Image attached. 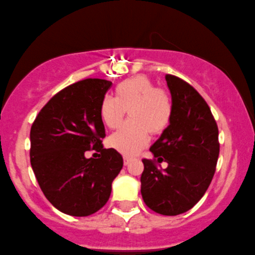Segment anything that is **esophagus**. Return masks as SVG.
<instances>
[{
	"label": "esophagus",
	"instance_id": "esophagus-1",
	"mask_svg": "<svg viewBox=\"0 0 255 255\" xmlns=\"http://www.w3.org/2000/svg\"><path fill=\"white\" fill-rule=\"evenodd\" d=\"M130 161H132V158L130 157H127V156H125V157H123V163H125V166H128V164L130 163Z\"/></svg>",
	"mask_w": 255,
	"mask_h": 255
}]
</instances>
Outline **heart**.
I'll return each instance as SVG.
<instances>
[{
	"instance_id": "b5f03b06",
	"label": "heart",
	"mask_w": 255,
	"mask_h": 255,
	"mask_svg": "<svg viewBox=\"0 0 255 255\" xmlns=\"http://www.w3.org/2000/svg\"><path fill=\"white\" fill-rule=\"evenodd\" d=\"M128 110L129 121L109 138L110 146L126 156L138 153L149 141V133H163L173 116V103L166 91L156 88L149 77L138 75L122 81L115 98L100 103V116L109 128H117Z\"/></svg>"
}]
</instances>
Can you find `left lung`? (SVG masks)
Wrapping results in <instances>:
<instances>
[{"label":"left lung","instance_id":"obj_1","mask_svg":"<svg viewBox=\"0 0 255 255\" xmlns=\"http://www.w3.org/2000/svg\"><path fill=\"white\" fill-rule=\"evenodd\" d=\"M173 103L172 121L152 144L155 159H142L141 196L145 205L162 215L191 209L206 194L219 157V132L211 109L192 86L166 75ZM166 161L159 170L156 163Z\"/></svg>","mask_w":255,"mask_h":255}]
</instances>
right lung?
I'll use <instances>...</instances> for the list:
<instances>
[{"mask_svg": "<svg viewBox=\"0 0 255 255\" xmlns=\"http://www.w3.org/2000/svg\"><path fill=\"white\" fill-rule=\"evenodd\" d=\"M113 82L87 78L66 87L42 108L30 130V159L37 183L58 211L87 217L105 206L123 158L104 149L100 103ZM94 149L98 158L87 159Z\"/></svg>", "mask_w": 255, "mask_h": 255, "instance_id": "1", "label": "right lung"}]
</instances>
